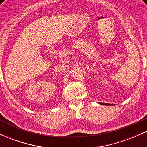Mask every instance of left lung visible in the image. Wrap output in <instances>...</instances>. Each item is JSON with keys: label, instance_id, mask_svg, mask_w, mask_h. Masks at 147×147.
<instances>
[{"label": "left lung", "instance_id": "8db88e82", "mask_svg": "<svg viewBox=\"0 0 147 147\" xmlns=\"http://www.w3.org/2000/svg\"><path fill=\"white\" fill-rule=\"evenodd\" d=\"M102 104V105H108V106H111V105H112V106H113L114 104Z\"/></svg>", "mask_w": 147, "mask_h": 147}]
</instances>
